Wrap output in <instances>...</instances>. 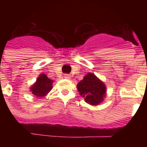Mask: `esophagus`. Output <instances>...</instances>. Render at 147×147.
I'll list each match as a JSON object with an SVG mask.
<instances>
[{
	"mask_svg": "<svg viewBox=\"0 0 147 147\" xmlns=\"http://www.w3.org/2000/svg\"><path fill=\"white\" fill-rule=\"evenodd\" d=\"M64 78H65V79H66V80H69V79H70V78H71V77H70L69 75L65 74V76H64Z\"/></svg>",
	"mask_w": 147,
	"mask_h": 147,
	"instance_id": "1",
	"label": "esophagus"
}]
</instances>
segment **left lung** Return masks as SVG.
Here are the masks:
<instances>
[{"label":"left lung","mask_w":147,"mask_h":147,"mask_svg":"<svg viewBox=\"0 0 147 147\" xmlns=\"http://www.w3.org/2000/svg\"><path fill=\"white\" fill-rule=\"evenodd\" d=\"M76 87L80 96L85 98V102L90 105L102 103L106 96L105 85L92 73L85 75Z\"/></svg>","instance_id":"left-lung-1"}]
</instances>
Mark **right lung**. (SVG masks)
I'll return each mask as SVG.
<instances>
[{"label": "right lung", "instance_id": "obj_1", "mask_svg": "<svg viewBox=\"0 0 147 147\" xmlns=\"http://www.w3.org/2000/svg\"><path fill=\"white\" fill-rule=\"evenodd\" d=\"M53 82L54 81L48 78L46 75L41 74L37 79L36 82L31 87L30 90L37 97L42 98L45 96L52 89Z\"/></svg>", "mask_w": 147, "mask_h": 147}]
</instances>
